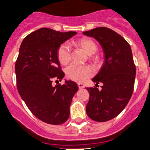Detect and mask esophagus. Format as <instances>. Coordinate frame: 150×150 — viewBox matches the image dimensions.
I'll return each instance as SVG.
<instances>
[{
	"instance_id": "esophagus-1",
	"label": "esophagus",
	"mask_w": 150,
	"mask_h": 150,
	"mask_svg": "<svg viewBox=\"0 0 150 150\" xmlns=\"http://www.w3.org/2000/svg\"><path fill=\"white\" fill-rule=\"evenodd\" d=\"M77 85H78V87H79V89H82V88H85V85L83 84V83L79 82V83H77Z\"/></svg>"
}]
</instances>
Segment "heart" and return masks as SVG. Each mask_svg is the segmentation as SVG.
<instances>
[{"label": "heart", "mask_w": 150, "mask_h": 150, "mask_svg": "<svg viewBox=\"0 0 150 150\" xmlns=\"http://www.w3.org/2000/svg\"><path fill=\"white\" fill-rule=\"evenodd\" d=\"M78 45L82 48L87 54L92 55L97 50V45L90 38H82L78 41ZM71 47L68 43H63L59 47L57 50V57L62 64H67L71 59ZM92 58V57H91ZM94 71L91 66L79 65L73 64L68 66L66 69V75L69 79L76 82H84L88 78L91 76Z\"/></svg>", "instance_id": "b5f03b06"}]
</instances>
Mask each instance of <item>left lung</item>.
Instances as JSON below:
<instances>
[{
    "label": "left lung",
    "instance_id": "left-lung-1",
    "mask_svg": "<svg viewBox=\"0 0 150 150\" xmlns=\"http://www.w3.org/2000/svg\"><path fill=\"white\" fill-rule=\"evenodd\" d=\"M94 37L104 53V63L92 81L102 82V89L86 88L89 101L86 105L88 116L97 122H105L117 116L128 104L134 90L136 68L132 53L124 38L107 27H97L83 32Z\"/></svg>",
    "mask_w": 150,
    "mask_h": 150
}]
</instances>
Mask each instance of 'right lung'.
<instances>
[{
	"mask_svg": "<svg viewBox=\"0 0 150 150\" xmlns=\"http://www.w3.org/2000/svg\"><path fill=\"white\" fill-rule=\"evenodd\" d=\"M76 34L41 28L26 36L19 49L16 62L18 93L30 112L49 124L68 120L73 97L79 89L71 80L52 84L53 79L61 81L64 76L57 57L59 47Z\"/></svg>",
	"mask_w": 150,
	"mask_h": 150,
	"instance_id": "right-lung-1",
	"label": "right lung"
}]
</instances>
